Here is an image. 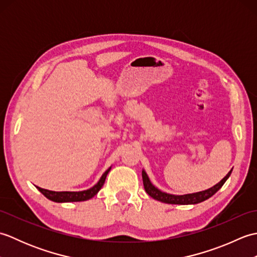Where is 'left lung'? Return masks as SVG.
<instances>
[{
    "label": "left lung",
    "mask_w": 257,
    "mask_h": 257,
    "mask_svg": "<svg viewBox=\"0 0 257 257\" xmlns=\"http://www.w3.org/2000/svg\"><path fill=\"white\" fill-rule=\"evenodd\" d=\"M231 173H232V170L228 172L219 183H216L214 187H212V188L204 190V191H200V192L189 193V194H183V195H176V194H170V193L163 192V191H161V190L158 189L157 187H155V185L151 183L148 174L146 173L144 169H143V181H144V187H145L146 192L148 193L152 199L163 202V203H168V204L185 205V204L200 203V202H203L209 198H211L213 194H215L217 191H219L222 188V185L225 183V181L228 179V177L231 176Z\"/></svg>",
    "instance_id": "1"
}]
</instances>
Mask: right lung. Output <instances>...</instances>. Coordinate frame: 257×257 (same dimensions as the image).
Instances as JSON below:
<instances>
[{
    "label": "right lung",
    "mask_w": 257,
    "mask_h": 257,
    "mask_svg": "<svg viewBox=\"0 0 257 257\" xmlns=\"http://www.w3.org/2000/svg\"><path fill=\"white\" fill-rule=\"evenodd\" d=\"M110 168H108L107 170L103 172L101 178L99 179L94 187H91L88 190H84V191H77V192H73V191H61V192H57V191H50L46 189H42L40 187H36L38 191L42 194H44L48 200L54 201V202H58V203H64V202H80V201H87L99 192V190L105 183V180L107 174L110 171Z\"/></svg>",
    "instance_id": "1"
}]
</instances>
